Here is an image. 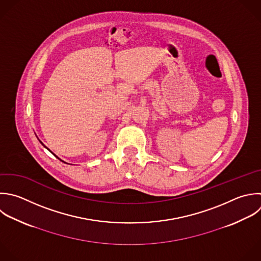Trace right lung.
Listing matches in <instances>:
<instances>
[{
	"mask_svg": "<svg viewBox=\"0 0 261 261\" xmlns=\"http://www.w3.org/2000/svg\"><path fill=\"white\" fill-rule=\"evenodd\" d=\"M40 142H41V141H40ZM41 144H42V145H43V146H44V144H43V143H42V142H41ZM44 147H46V146H44ZM60 160H61V159H60Z\"/></svg>",
	"mask_w": 261,
	"mask_h": 261,
	"instance_id": "1",
	"label": "right lung"
}]
</instances>
